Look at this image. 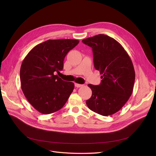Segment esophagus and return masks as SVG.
Segmentation results:
<instances>
[{
  "mask_svg": "<svg viewBox=\"0 0 156 156\" xmlns=\"http://www.w3.org/2000/svg\"><path fill=\"white\" fill-rule=\"evenodd\" d=\"M83 84H78V83H75V87H77V88H79V87H83Z\"/></svg>",
  "mask_w": 156,
  "mask_h": 156,
  "instance_id": "obj_1",
  "label": "esophagus"
}]
</instances>
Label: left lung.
Instances as JSON below:
<instances>
[{
  "mask_svg": "<svg viewBox=\"0 0 156 156\" xmlns=\"http://www.w3.org/2000/svg\"><path fill=\"white\" fill-rule=\"evenodd\" d=\"M82 42L92 48L94 68L102 75L99 85H88L92 94L87 105L102 116L115 114L133 92L135 73L132 61L123 47L107 35L98 34Z\"/></svg>",
  "mask_w": 156,
  "mask_h": 156,
  "instance_id": "left-lung-1",
  "label": "left lung"
}]
</instances>
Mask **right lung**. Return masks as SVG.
Instances as JSON below:
<instances>
[{
	"instance_id": "add662e5",
	"label": "right lung",
	"mask_w": 156,
	"mask_h": 156,
	"mask_svg": "<svg viewBox=\"0 0 156 156\" xmlns=\"http://www.w3.org/2000/svg\"><path fill=\"white\" fill-rule=\"evenodd\" d=\"M77 40H49L35 46L23 60L20 69L21 89L27 100L42 114L60 110L73 90L72 82L55 75L62 70L68 52Z\"/></svg>"
}]
</instances>
